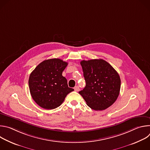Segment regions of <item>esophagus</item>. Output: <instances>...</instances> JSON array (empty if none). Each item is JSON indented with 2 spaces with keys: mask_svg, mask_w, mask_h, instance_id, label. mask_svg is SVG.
<instances>
[{
  "mask_svg": "<svg viewBox=\"0 0 150 150\" xmlns=\"http://www.w3.org/2000/svg\"><path fill=\"white\" fill-rule=\"evenodd\" d=\"M74 90L75 91H79V87L78 86H75L74 87Z\"/></svg>",
  "mask_w": 150,
  "mask_h": 150,
  "instance_id": "esophagus-1",
  "label": "esophagus"
}]
</instances>
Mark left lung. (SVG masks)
<instances>
[{"label":"left lung","mask_w":150,"mask_h":150,"mask_svg":"<svg viewBox=\"0 0 150 150\" xmlns=\"http://www.w3.org/2000/svg\"><path fill=\"white\" fill-rule=\"evenodd\" d=\"M80 63L86 85L79 93L93 110L109 108L119 95L121 82L118 73L103 59L83 60Z\"/></svg>","instance_id":"1"}]
</instances>
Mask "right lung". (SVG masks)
<instances>
[{
	"mask_svg": "<svg viewBox=\"0 0 150 150\" xmlns=\"http://www.w3.org/2000/svg\"><path fill=\"white\" fill-rule=\"evenodd\" d=\"M68 63L60 59L41 62L31 73L28 85L34 101L41 108L54 109L60 106L67 96L74 90L68 87L62 72Z\"/></svg>",
	"mask_w": 150,
	"mask_h": 150,
	"instance_id": "right-lung-1",
	"label": "right lung"
}]
</instances>
